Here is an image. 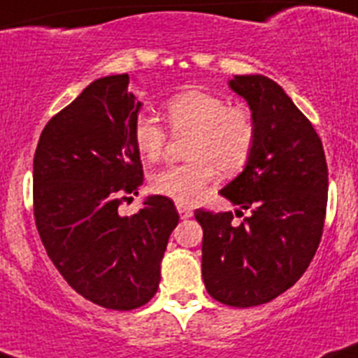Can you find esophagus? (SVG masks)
I'll return each mask as SVG.
<instances>
[{
    "label": "esophagus",
    "mask_w": 358,
    "mask_h": 358,
    "mask_svg": "<svg viewBox=\"0 0 358 358\" xmlns=\"http://www.w3.org/2000/svg\"><path fill=\"white\" fill-rule=\"evenodd\" d=\"M176 208H178V214L182 219L192 217V208L185 207V205H180V203H176Z\"/></svg>",
    "instance_id": "esophagus-1"
}]
</instances>
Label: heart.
<instances>
[{
	"label": "heart",
	"instance_id": "obj_1",
	"mask_svg": "<svg viewBox=\"0 0 358 358\" xmlns=\"http://www.w3.org/2000/svg\"><path fill=\"white\" fill-rule=\"evenodd\" d=\"M167 123L173 131H191L185 164H173L151 178L153 191L180 205L196 203L212 182L215 167L234 175L246 166L257 139L255 121L243 107H228L224 98L205 91H187L167 99ZM166 130L153 115L139 114L134 121V143L141 157L155 162L166 148Z\"/></svg>",
	"mask_w": 358,
	"mask_h": 358
}]
</instances>
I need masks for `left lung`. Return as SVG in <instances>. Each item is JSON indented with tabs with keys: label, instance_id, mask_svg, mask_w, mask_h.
<instances>
[{
	"label": "left lung",
	"instance_id": "obj_1",
	"mask_svg": "<svg viewBox=\"0 0 358 358\" xmlns=\"http://www.w3.org/2000/svg\"><path fill=\"white\" fill-rule=\"evenodd\" d=\"M228 87L246 99L257 139L243 173L221 189L250 210H196L203 228L201 276L207 292L230 307L267 303L307 271L323 234L328 167L320 135L282 87L262 75L234 76Z\"/></svg>",
	"mask_w": 358,
	"mask_h": 358
}]
</instances>
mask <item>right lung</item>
Listing matches in <instances>:
<instances>
[{"label": "right lung", "mask_w": 358, "mask_h": 358, "mask_svg": "<svg viewBox=\"0 0 358 358\" xmlns=\"http://www.w3.org/2000/svg\"><path fill=\"white\" fill-rule=\"evenodd\" d=\"M128 85V75L89 83L50 119L34 157L35 224L48 257L78 294L112 310L155 296L180 219L175 203L159 194L130 217L117 210L144 182L134 143L143 103Z\"/></svg>", "instance_id": "1"}]
</instances>
